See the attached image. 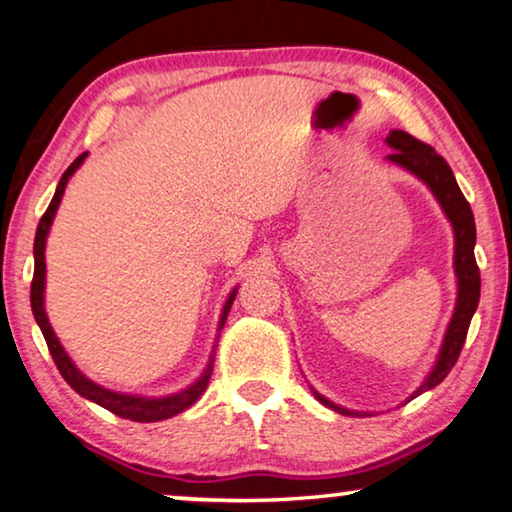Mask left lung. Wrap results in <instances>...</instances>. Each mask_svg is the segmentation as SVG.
<instances>
[{
  "instance_id": "left-lung-1",
  "label": "left lung",
  "mask_w": 512,
  "mask_h": 512,
  "mask_svg": "<svg viewBox=\"0 0 512 512\" xmlns=\"http://www.w3.org/2000/svg\"><path fill=\"white\" fill-rule=\"evenodd\" d=\"M386 144L393 151L386 156L388 163L402 167L409 174H414L416 179H421L427 188L432 190L434 200L439 202L441 211L446 213L448 223L453 225L455 234V255H453V266H455V278H457V301L451 322H448V329L444 335V342H441L437 363L430 370V375L423 379V384L411 393L409 400L418 398V395L430 391V388L439 386L441 381L446 379L448 372L457 361V356L462 352L464 338H467L471 317L478 308L480 299V271L474 257V246H476V223L474 213H471L469 202L464 200L460 186L453 177V170L448 163L441 158L437 151H434L430 144L418 142L416 137H411L404 131H391L386 135ZM315 398L333 411H338L342 416H370L365 411H354L345 409L340 404L331 402L324 395H319L315 388H312Z\"/></svg>"
}]
</instances>
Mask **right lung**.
<instances>
[{"mask_svg": "<svg viewBox=\"0 0 512 512\" xmlns=\"http://www.w3.org/2000/svg\"><path fill=\"white\" fill-rule=\"evenodd\" d=\"M87 154L78 156L71 163V167L61 174V179L57 183V190H55V197H52L48 211L43 213L41 223L36 227V239H34V280H32V312H34V319L38 324V329H41L45 342H48V349L52 358H55V365L57 370L61 372V377L66 379V384L73 388L75 393L82 395V398H87L91 402L101 404L103 409L112 411V414H117L121 418H128V421H137V423H158V421H165V418H172L181 414V411H186L190 404H195L200 400V395L207 391L209 386V379H211V372H213V356H216V347H218V338H220V331H223V326L227 322V315H230V308L234 303V296L239 292V287H234L230 296H227V301L223 305V312H220V319H218V335H216V345L211 349V358L207 363V368L197 381H193L188 388H183L179 393H172V395H163V398H144V395H131V393H119V391H110V388H103L101 384H96V381H91L87 375H82L78 365L71 361V356L66 354V349L61 347L59 338L52 331L50 326V319H48V312H45V243H48V234H50V227H52V220H55V213L59 209V202L61 197H64V190H66V183L68 179L73 177L75 170L85 163Z\"/></svg>", "mask_w": 512, "mask_h": 512, "instance_id": "add662e5", "label": "right lung"}]
</instances>
